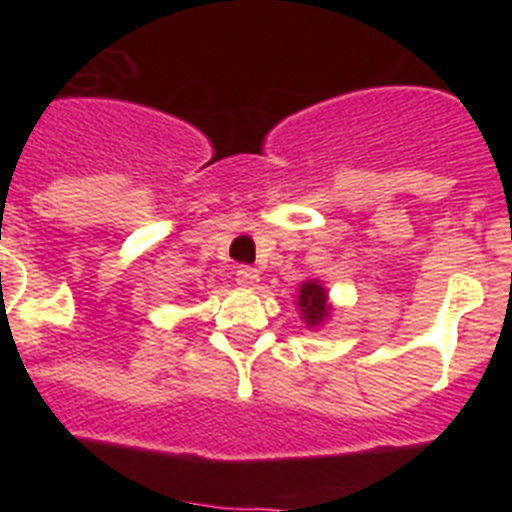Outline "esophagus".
Returning a JSON list of instances; mask_svg holds the SVG:
<instances>
[{
  "instance_id": "esophagus-1",
  "label": "esophagus",
  "mask_w": 512,
  "mask_h": 512,
  "mask_svg": "<svg viewBox=\"0 0 512 512\" xmlns=\"http://www.w3.org/2000/svg\"><path fill=\"white\" fill-rule=\"evenodd\" d=\"M235 282L241 284V287H256V284H259V269H253V266H238V271H235Z\"/></svg>"
}]
</instances>
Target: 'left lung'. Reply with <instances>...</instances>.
I'll use <instances>...</instances> for the list:
<instances>
[{"label":"left lung","mask_w":512,"mask_h":512,"mask_svg":"<svg viewBox=\"0 0 512 512\" xmlns=\"http://www.w3.org/2000/svg\"><path fill=\"white\" fill-rule=\"evenodd\" d=\"M297 307L302 312V320H305L310 328H318L328 320L330 305L328 295H325V287L315 279L300 284V297H297Z\"/></svg>","instance_id":"left-lung-1"}]
</instances>
